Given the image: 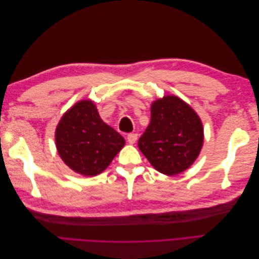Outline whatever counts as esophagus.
I'll list each match as a JSON object with an SVG mask.
<instances>
[{"label": "esophagus", "mask_w": 259, "mask_h": 259, "mask_svg": "<svg viewBox=\"0 0 259 259\" xmlns=\"http://www.w3.org/2000/svg\"><path fill=\"white\" fill-rule=\"evenodd\" d=\"M136 140H137V134H134V133H132V134L127 135V142H128V144H131V145L135 144Z\"/></svg>", "instance_id": "1"}]
</instances>
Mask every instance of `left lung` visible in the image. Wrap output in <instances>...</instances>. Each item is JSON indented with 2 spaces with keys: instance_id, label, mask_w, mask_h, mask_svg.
Wrapping results in <instances>:
<instances>
[{
  "instance_id": "obj_1",
  "label": "left lung",
  "mask_w": 259,
  "mask_h": 259,
  "mask_svg": "<svg viewBox=\"0 0 259 259\" xmlns=\"http://www.w3.org/2000/svg\"><path fill=\"white\" fill-rule=\"evenodd\" d=\"M203 139L199 115L184 100L167 95L151 105V121L138 147L156 170L173 176L191 166Z\"/></svg>"
}]
</instances>
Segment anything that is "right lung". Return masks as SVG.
<instances>
[{"mask_svg": "<svg viewBox=\"0 0 259 259\" xmlns=\"http://www.w3.org/2000/svg\"><path fill=\"white\" fill-rule=\"evenodd\" d=\"M60 158L84 176L104 171L124 147V138L100 119L95 104L81 100L62 115L56 134Z\"/></svg>", "mask_w": 259, "mask_h": 259, "instance_id": "right-lung-1", "label": "right lung"}]
</instances>
